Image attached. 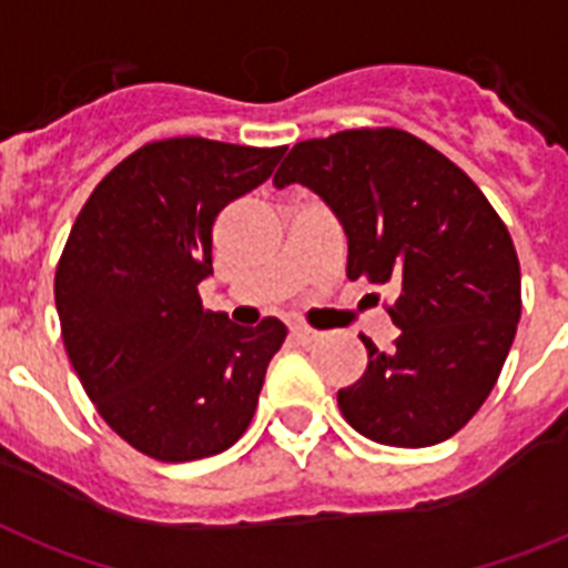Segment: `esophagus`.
<instances>
[{
	"label": "esophagus",
	"instance_id": "esophagus-1",
	"mask_svg": "<svg viewBox=\"0 0 568 568\" xmlns=\"http://www.w3.org/2000/svg\"><path fill=\"white\" fill-rule=\"evenodd\" d=\"M292 337L297 343H303V346H308V343H314L321 337V332H314V328L308 326H292Z\"/></svg>",
	"mask_w": 568,
	"mask_h": 568
}]
</instances>
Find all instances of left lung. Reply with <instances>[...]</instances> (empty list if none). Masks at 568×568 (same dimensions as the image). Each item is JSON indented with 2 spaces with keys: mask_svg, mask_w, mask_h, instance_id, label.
Segmentation results:
<instances>
[{
  "mask_svg": "<svg viewBox=\"0 0 568 568\" xmlns=\"http://www.w3.org/2000/svg\"><path fill=\"white\" fill-rule=\"evenodd\" d=\"M341 219L349 280L387 285L393 346L361 335L366 373L337 393L343 418L389 447H430L483 407L517 335L511 233L470 175L395 126L300 141L274 175Z\"/></svg>",
  "mask_w": 568,
  "mask_h": 568,
  "instance_id": "obj_1",
  "label": "left lung"
}]
</instances>
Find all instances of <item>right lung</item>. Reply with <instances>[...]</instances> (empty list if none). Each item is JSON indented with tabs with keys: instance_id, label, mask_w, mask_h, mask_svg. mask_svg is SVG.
Instances as JSON below:
<instances>
[{
	"instance_id": "obj_1",
	"label": "right lung",
	"mask_w": 568,
	"mask_h": 568,
	"mask_svg": "<svg viewBox=\"0 0 568 568\" xmlns=\"http://www.w3.org/2000/svg\"><path fill=\"white\" fill-rule=\"evenodd\" d=\"M285 146L166 138L92 190L57 262L69 361L103 422L159 462L222 454L247 430L285 326L207 312L213 225L274 173Z\"/></svg>"
}]
</instances>
